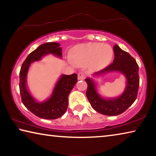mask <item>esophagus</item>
I'll return each instance as SVG.
<instances>
[{
  "mask_svg": "<svg viewBox=\"0 0 156 156\" xmlns=\"http://www.w3.org/2000/svg\"><path fill=\"white\" fill-rule=\"evenodd\" d=\"M86 77V73L84 72H80L78 73V80H84Z\"/></svg>",
  "mask_w": 156,
  "mask_h": 156,
  "instance_id": "esophagus-1",
  "label": "esophagus"
}]
</instances>
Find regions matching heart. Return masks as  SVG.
<instances>
[{
	"label": "heart",
	"instance_id": "1",
	"mask_svg": "<svg viewBox=\"0 0 156 156\" xmlns=\"http://www.w3.org/2000/svg\"><path fill=\"white\" fill-rule=\"evenodd\" d=\"M113 55V49L109 44L89 43L73 47L70 53V58L75 64H88L91 70L100 71L109 64Z\"/></svg>",
	"mask_w": 156,
	"mask_h": 156
}]
</instances>
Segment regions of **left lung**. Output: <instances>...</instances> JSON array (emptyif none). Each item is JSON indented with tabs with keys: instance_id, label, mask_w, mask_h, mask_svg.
<instances>
[{
	"instance_id": "left-lung-1",
	"label": "left lung",
	"mask_w": 156,
	"mask_h": 156,
	"mask_svg": "<svg viewBox=\"0 0 156 156\" xmlns=\"http://www.w3.org/2000/svg\"><path fill=\"white\" fill-rule=\"evenodd\" d=\"M115 58L113 62L93 76H102L107 73L118 72L125 76L126 84L125 91L114 98H105L98 93L96 84L91 78H85L87 83L86 92L89 102L93 109L101 114L109 116L118 115L125 112L135 102L138 95L140 78L139 67L136 60L129 53L123 51L118 44L113 47Z\"/></svg>"
}]
</instances>
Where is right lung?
Instances as JSON below:
<instances>
[{
  "label": "right lung",
  "mask_w": 156,
  "mask_h": 156,
  "mask_svg": "<svg viewBox=\"0 0 156 156\" xmlns=\"http://www.w3.org/2000/svg\"><path fill=\"white\" fill-rule=\"evenodd\" d=\"M48 54L62 58V48L60 47V44L55 42L44 43L28 55L20 71L19 88L22 102L27 109L39 118L53 120L61 117L67 111L68 96L77 83V74L60 76L51 96L43 102L37 101L28 90L27 73L31 62L39 61Z\"/></svg>",
  "instance_id": "1"
}]
</instances>
